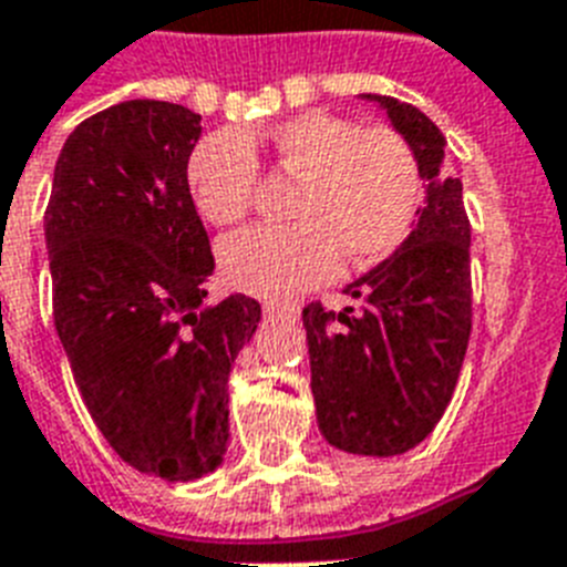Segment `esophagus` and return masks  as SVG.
Wrapping results in <instances>:
<instances>
[{
	"instance_id": "esophagus-1",
	"label": "esophagus",
	"mask_w": 567,
	"mask_h": 567,
	"mask_svg": "<svg viewBox=\"0 0 567 567\" xmlns=\"http://www.w3.org/2000/svg\"><path fill=\"white\" fill-rule=\"evenodd\" d=\"M268 315L288 317V320H297V317H299V308H297V306H274V302H270V306H268Z\"/></svg>"
}]
</instances>
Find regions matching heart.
Here are the masks:
<instances>
[{
  "mask_svg": "<svg viewBox=\"0 0 567 567\" xmlns=\"http://www.w3.org/2000/svg\"><path fill=\"white\" fill-rule=\"evenodd\" d=\"M256 148L299 179L288 227H250L220 241L218 265L229 285L285 299L340 270H367L393 256L419 209V165L390 127H361L326 110H308L261 133L206 136L186 165L200 218L227 227L247 215L256 192Z\"/></svg>",
  "mask_w": 567,
  "mask_h": 567,
  "instance_id": "1",
  "label": "heart"
}]
</instances>
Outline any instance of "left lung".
<instances>
[{
  "label": "left lung",
  "mask_w": 567,
  "mask_h": 567,
  "mask_svg": "<svg viewBox=\"0 0 567 567\" xmlns=\"http://www.w3.org/2000/svg\"><path fill=\"white\" fill-rule=\"evenodd\" d=\"M427 179L425 206L402 247L347 285L361 306L302 308L317 425L329 445L363 457H395L425 440L457 388L472 334V265L463 183L445 174V136L431 118L390 95H363Z\"/></svg>",
  "instance_id": "obj_1"
}]
</instances>
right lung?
<instances>
[{
	"mask_svg": "<svg viewBox=\"0 0 567 567\" xmlns=\"http://www.w3.org/2000/svg\"><path fill=\"white\" fill-rule=\"evenodd\" d=\"M200 116L122 101L63 142L45 206L54 329L86 411L118 457L197 481L229 440V372L261 320L252 297L206 306L215 270L186 165Z\"/></svg>",
	"mask_w": 567,
	"mask_h": 567,
	"instance_id": "right-lung-1",
	"label": "right lung"
}]
</instances>
